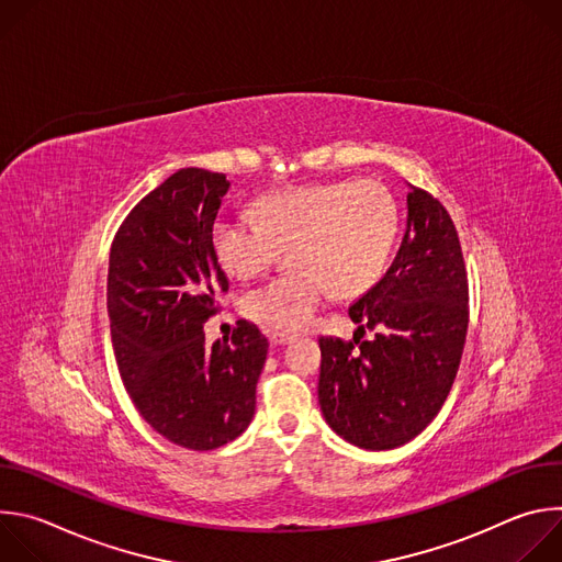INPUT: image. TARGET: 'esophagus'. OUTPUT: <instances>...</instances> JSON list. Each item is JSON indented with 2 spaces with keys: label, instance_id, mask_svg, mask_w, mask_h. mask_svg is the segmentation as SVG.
Segmentation results:
<instances>
[{
  "label": "esophagus",
  "instance_id": "esophagus-1",
  "mask_svg": "<svg viewBox=\"0 0 562 562\" xmlns=\"http://www.w3.org/2000/svg\"><path fill=\"white\" fill-rule=\"evenodd\" d=\"M269 340H271V345H276V347H278V345H286V342H291L293 338H291L289 334H280V331H276V334H271V336H269Z\"/></svg>",
  "mask_w": 562,
  "mask_h": 562
}]
</instances>
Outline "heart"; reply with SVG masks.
Segmentation results:
<instances>
[{
  "mask_svg": "<svg viewBox=\"0 0 562 562\" xmlns=\"http://www.w3.org/2000/svg\"><path fill=\"white\" fill-rule=\"evenodd\" d=\"M256 217H220L211 247L237 280L265 273L291 249L297 269L243 300L245 315L273 331L302 329L331 293H364L382 276L397 231L395 200L373 180L291 187L265 195Z\"/></svg>",
  "mask_w": 562,
  "mask_h": 562,
  "instance_id": "obj_1",
  "label": "heart"
}]
</instances>
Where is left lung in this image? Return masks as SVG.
<instances>
[{"instance_id":"left-lung-1","label":"left lung","mask_w":562,"mask_h":562,"mask_svg":"<svg viewBox=\"0 0 562 562\" xmlns=\"http://www.w3.org/2000/svg\"><path fill=\"white\" fill-rule=\"evenodd\" d=\"M469 289L460 239L447 209L427 191L407 193V228L386 273L349 306L373 341L319 338L317 400L347 442L384 451L414 440L442 409L456 380ZM358 346L359 351L352 349Z\"/></svg>"}]
</instances>
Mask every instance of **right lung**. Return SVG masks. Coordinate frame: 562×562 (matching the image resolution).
<instances>
[{"mask_svg": "<svg viewBox=\"0 0 562 562\" xmlns=\"http://www.w3.org/2000/svg\"><path fill=\"white\" fill-rule=\"evenodd\" d=\"M224 173L180 169L126 215L109 258L106 306L122 382L142 418L167 440L211 451L243 434L269 342L239 319L206 345L228 280L211 231L228 191Z\"/></svg>", "mask_w": 562, "mask_h": 562, "instance_id": "right-lung-1", "label": "right lung"}]
</instances>
